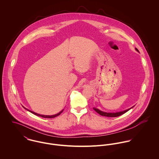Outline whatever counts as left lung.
Segmentation results:
<instances>
[{
	"label": "left lung",
	"instance_id": "left-lung-1",
	"mask_svg": "<svg viewBox=\"0 0 159 159\" xmlns=\"http://www.w3.org/2000/svg\"><path fill=\"white\" fill-rule=\"evenodd\" d=\"M136 51L139 52V51L138 50L137 48H135ZM134 107H132V108H129L127 110H125L124 111H119V112H116V113H107V112H104V111H102L100 110H98V108H93V110L97 113L99 114L101 116H106V117H117V116H119L125 113L126 112H127L129 110H130V109H132Z\"/></svg>",
	"mask_w": 159,
	"mask_h": 159
}]
</instances>
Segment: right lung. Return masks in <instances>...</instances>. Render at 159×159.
<instances>
[{
	"mask_svg": "<svg viewBox=\"0 0 159 159\" xmlns=\"http://www.w3.org/2000/svg\"><path fill=\"white\" fill-rule=\"evenodd\" d=\"M25 110H27V111H30L31 113L34 114L35 115H36V116H40V117H44V118H53V117H57V116H58L59 115H60L62 113V111H64V110H62L61 111H60L59 113H58L56 114H54V115H43V114H40L36 113H35V112H34V111H30V110H29L28 109H27V108H24Z\"/></svg>",
	"mask_w": 159,
	"mask_h": 159,
	"instance_id": "1",
	"label": "right lung"
}]
</instances>
